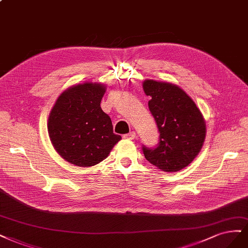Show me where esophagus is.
Masks as SVG:
<instances>
[{"mask_svg":"<svg viewBox=\"0 0 248 248\" xmlns=\"http://www.w3.org/2000/svg\"><path fill=\"white\" fill-rule=\"evenodd\" d=\"M123 138L126 140H133V139H135V132L131 131L129 133H126L123 135Z\"/></svg>","mask_w":248,"mask_h":248,"instance_id":"esophagus-1","label":"esophagus"}]
</instances>
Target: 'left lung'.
I'll return each instance as SVG.
<instances>
[{
	"label": "left lung",
	"mask_w": 248,
	"mask_h": 248,
	"mask_svg": "<svg viewBox=\"0 0 248 248\" xmlns=\"http://www.w3.org/2000/svg\"><path fill=\"white\" fill-rule=\"evenodd\" d=\"M143 90L152 99L149 108L159 131L154 148L142 144V153L153 165L166 172L189 165L205 140V123L192 98L176 85L147 80Z\"/></svg>",
	"instance_id": "obj_1"
}]
</instances>
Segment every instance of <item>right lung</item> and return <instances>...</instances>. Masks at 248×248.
Segmentation results:
<instances>
[{
    "instance_id": "obj_1",
    "label": "right lung",
    "mask_w": 248,
    "mask_h": 248,
    "mask_svg": "<svg viewBox=\"0 0 248 248\" xmlns=\"http://www.w3.org/2000/svg\"><path fill=\"white\" fill-rule=\"evenodd\" d=\"M106 92L101 84L84 83L59 96L48 119V132L54 149L77 166H93L106 159L121 140L110 118L101 109Z\"/></svg>"
}]
</instances>
